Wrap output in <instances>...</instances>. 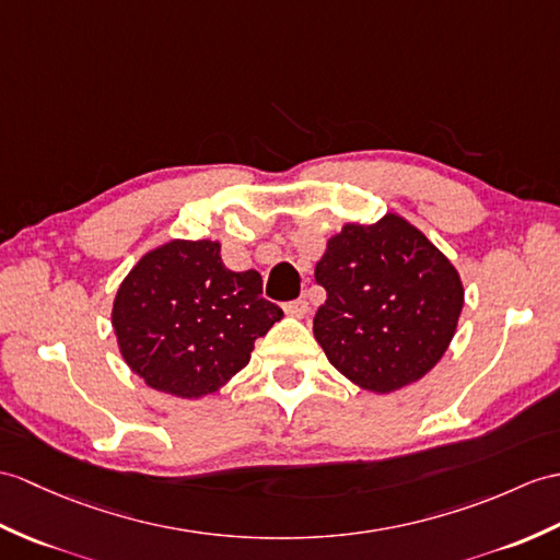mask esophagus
Segmentation results:
<instances>
[{
  "label": "esophagus",
  "mask_w": 560,
  "mask_h": 560,
  "mask_svg": "<svg viewBox=\"0 0 560 560\" xmlns=\"http://www.w3.org/2000/svg\"><path fill=\"white\" fill-rule=\"evenodd\" d=\"M283 312L289 317H295V319H303L307 312H310V307H307V301H303V298H298V301H291V303H285L283 305Z\"/></svg>",
  "instance_id": "1"
}]
</instances>
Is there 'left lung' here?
<instances>
[{"mask_svg":"<svg viewBox=\"0 0 560 560\" xmlns=\"http://www.w3.org/2000/svg\"><path fill=\"white\" fill-rule=\"evenodd\" d=\"M327 301L315 339L348 382L394 394L444 358L465 303L458 269L396 212L348 221L315 267Z\"/></svg>","mask_w":560,"mask_h":560,"instance_id":"left-lung-1","label":"left lung"}]
</instances>
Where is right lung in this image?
I'll return each instance as SVG.
<instances>
[{"label": "right lung", "instance_id": "add662e5", "mask_svg": "<svg viewBox=\"0 0 560 560\" xmlns=\"http://www.w3.org/2000/svg\"><path fill=\"white\" fill-rule=\"evenodd\" d=\"M283 317L255 269L231 271L219 241L172 238L142 255L112 305L119 353L154 392L202 398L250 362Z\"/></svg>", "mask_w": 560, "mask_h": 560}]
</instances>
